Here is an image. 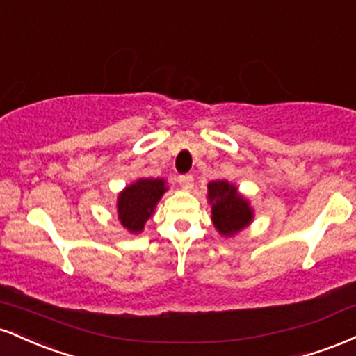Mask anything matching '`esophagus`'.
I'll return each mask as SVG.
<instances>
[{
  "label": "esophagus",
  "mask_w": 356,
  "mask_h": 356,
  "mask_svg": "<svg viewBox=\"0 0 356 356\" xmlns=\"http://www.w3.org/2000/svg\"><path fill=\"white\" fill-rule=\"evenodd\" d=\"M179 184H181L182 189L186 191H191L192 186H194V177H192L191 174H184V175H179Z\"/></svg>",
  "instance_id": "esophagus-1"
}]
</instances>
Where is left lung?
<instances>
[{"label":"left lung","instance_id":"obj_1","mask_svg":"<svg viewBox=\"0 0 356 356\" xmlns=\"http://www.w3.org/2000/svg\"><path fill=\"white\" fill-rule=\"evenodd\" d=\"M207 199L211 204L212 222L222 236H234L252 220L249 201L238 192V187L227 181H212L207 184Z\"/></svg>","mask_w":356,"mask_h":356}]
</instances>
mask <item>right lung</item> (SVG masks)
Segmentation results:
<instances>
[{
	"label": "right lung",
	"instance_id": "add662e5",
	"mask_svg": "<svg viewBox=\"0 0 356 356\" xmlns=\"http://www.w3.org/2000/svg\"><path fill=\"white\" fill-rule=\"evenodd\" d=\"M165 191L164 179H138L127 186L117 197L118 220L122 226L132 234L142 232Z\"/></svg>",
	"mask_w": 356,
	"mask_h": 356
}]
</instances>
